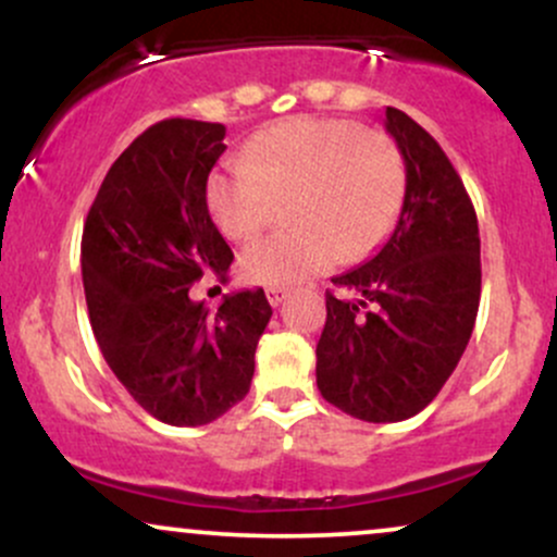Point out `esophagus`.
I'll list each match as a JSON object with an SVG mask.
<instances>
[{
  "mask_svg": "<svg viewBox=\"0 0 557 557\" xmlns=\"http://www.w3.org/2000/svg\"><path fill=\"white\" fill-rule=\"evenodd\" d=\"M287 293H290V290H287V287H280V285H270V287H267V298H270L272 306L283 304V300L287 298Z\"/></svg>",
  "mask_w": 557,
  "mask_h": 557,
  "instance_id": "obj_1",
  "label": "esophagus"
}]
</instances>
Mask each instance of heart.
Here are the masks:
<instances>
[{
	"label": "heart",
	"instance_id": "1",
	"mask_svg": "<svg viewBox=\"0 0 557 557\" xmlns=\"http://www.w3.org/2000/svg\"><path fill=\"white\" fill-rule=\"evenodd\" d=\"M293 194L296 227L243 251V272L257 283L296 285L374 253L400 216L406 162L393 138L354 120L290 117L207 177V209L230 240L257 235L277 198Z\"/></svg>",
	"mask_w": 557,
	"mask_h": 557
}]
</instances>
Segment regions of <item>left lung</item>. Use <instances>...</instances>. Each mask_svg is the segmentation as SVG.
Segmentation results:
<instances>
[{"label": "left lung", "instance_id": "obj_1", "mask_svg": "<svg viewBox=\"0 0 557 557\" xmlns=\"http://www.w3.org/2000/svg\"><path fill=\"white\" fill-rule=\"evenodd\" d=\"M385 127L406 162V198L389 240L367 264L332 277L317 343L322 398L387 424L417 417L461 361L479 311L482 261L474 203L440 144L406 112Z\"/></svg>", "mask_w": 557, "mask_h": 557}]
</instances>
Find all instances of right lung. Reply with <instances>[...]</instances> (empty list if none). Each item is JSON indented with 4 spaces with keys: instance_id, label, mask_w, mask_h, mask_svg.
<instances>
[{
    "instance_id": "obj_1",
    "label": "right lung",
    "mask_w": 557,
    "mask_h": 557,
    "mask_svg": "<svg viewBox=\"0 0 557 557\" xmlns=\"http://www.w3.org/2000/svg\"><path fill=\"white\" fill-rule=\"evenodd\" d=\"M225 125L172 117L114 159L81 240L88 319L107 363L144 411L201 426L246 398L272 317L264 290L230 293L209 311L194 283H225L233 251L207 209Z\"/></svg>"
}]
</instances>
